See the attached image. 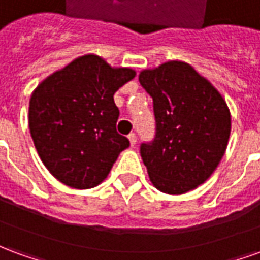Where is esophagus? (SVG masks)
I'll return each instance as SVG.
<instances>
[{
    "label": "esophagus",
    "mask_w": 260,
    "mask_h": 260,
    "mask_svg": "<svg viewBox=\"0 0 260 260\" xmlns=\"http://www.w3.org/2000/svg\"><path fill=\"white\" fill-rule=\"evenodd\" d=\"M128 139H129V142H131V146H135V145H136V135L134 134V132L128 135Z\"/></svg>",
    "instance_id": "esophagus-1"
}]
</instances>
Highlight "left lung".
Listing matches in <instances>:
<instances>
[{
  "label": "left lung",
  "instance_id": "1",
  "mask_svg": "<svg viewBox=\"0 0 260 260\" xmlns=\"http://www.w3.org/2000/svg\"><path fill=\"white\" fill-rule=\"evenodd\" d=\"M153 99L156 134L141 156L158 191L180 195L203 184L229 143L231 117L216 87L189 64L170 61L139 75Z\"/></svg>",
  "mask_w": 260,
  "mask_h": 260
}]
</instances>
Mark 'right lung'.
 <instances>
[{"label": "right lung", "instance_id": "obj_1", "mask_svg": "<svg viewBox=\"0 0 260 260\" xmlns=\"http://www.w3.org/2000/svg\"><path fill=\"white\" fill-rule=\"evenodd\" d=\"M135 78L97 55L79 57L37 86L29 103V129L44 166L78 189L99 185L129 146L117 132L114 93Z\"/></svg>", "mask_w": 260, "mask_h": 260}]
</instances>
